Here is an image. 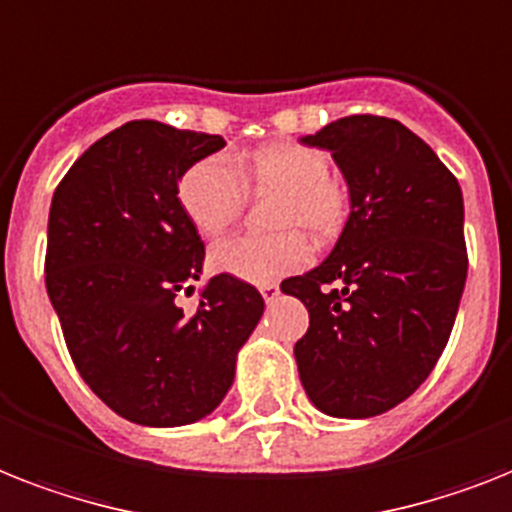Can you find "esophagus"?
<instances>
[{
  "mask_svg": "<svg viewBox=\"0 0 512 512\" xmlns=\"http://www.w3.org/2000/svg\"><path fill=\"white\" fill-rule=\"evenodd\" d=\"M260 294H263V299L265 302H276L278 299V286L276 284H265V286H260Z\"/></svg>",
  "mask_w": 512,
  "mask_h": 512,
  "instance_id": "obj_1",
  "label": "esophagus"
}]
</instances>
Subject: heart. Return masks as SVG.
Listing matches in <instances>:
<instances>
[{
	"label": "heart",
	"mask_w": 512,
	"mask_h": 512,
	"mask_svg": "<svg viewBox=\"0 0 512 512\" xmlns=\"http://www.w3.org/2000/svg\"><path fill=\"white\" fill-rule=\"evenodd\" d=\"M331 160L323 149L278 141L236 157L194 162L178 178V205L199 234L213 239L236 223L247 191H276L270 226L281 228L268 236H231L213 247V268L249 284H273L310 260L307 236L328 242L344 228L350 197L339 178L328 173Z\"/></svg>",
	"instance_id": "heart-1"
}]
</instances>
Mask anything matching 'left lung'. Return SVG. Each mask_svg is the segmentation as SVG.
I'll return each mask as SVG.
<instances>
[{
  "label": "left lung",
  "instance_id": "left-lung-1",
  "mask_svg": "<svg viewBox=\"0 0 512 512\" xmlns=\"http://www.w3.org/2000/svg\"><path fill=\"white\" fill-rule=\"evenodd\" d=\"M299 141L328 149L350 189L331 255L281 284L310 313L299 381L321 413L371 418L405 402L447 347L468 276L463 191L400 120L350 115Z\"/></svg>",
  "mask_w": 512,
  "mask_h": 512
}]
</instances>
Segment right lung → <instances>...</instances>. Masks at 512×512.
Listing matches in <instances>:
<instances>
[{"mask_svg":"<svg viewBox=\"0 0 512 512\" xmlns=\"http://www.w3.org/2000/svg\"><path fill=\"white\" fill-rule=\"evenodd\" d=\"M223 147V136L131 120L94 141L52 197L44 273L65 344L91 392L139 426L213 413L265 310L255 286L226 273L199 292L197 313L176 305L205 263L178 178Z\"/></svg>","mask_w":512,"mask_h":512,"instance_id":"add662e5","label":"right lung"}]
</instances>
